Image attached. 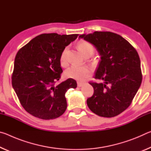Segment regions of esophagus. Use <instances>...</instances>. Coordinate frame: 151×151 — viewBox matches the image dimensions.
<instances>
[{"instance_id": "1", "label": "esophagus", "mask_w": 151, "mask_h": 151, "mask_svg": "<svg viewBox=\"0 0 151 151\" xmlns=\"http://www.w3.org/2000/svg\"><path fill=\"white\" fill-rule=\"evenodd\" d=\"M83 83H81V82H77V85H78V87H81L83 85Z\"/></svg>"}]
</instances>
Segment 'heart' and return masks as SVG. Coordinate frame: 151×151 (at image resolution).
<instances>
[{
    "mask_svg": "<svg viewBox=\"0 0 151 151\" xmlns=\"http://www.w3.org/2000/svg\"><path fill=\"white\" fill-rule=\"evenodd\" d=\"M78 49L80 50L82 54L85 56L88 54H92L94 52V47L91 43L85 40H81L78 43ZM66 52L67 48H65L61 53L60 57V64L61 66L66 65ZM91 74V69L86 66H76L73 65L68 67L65 71V76L66 78H73L77 81H83L88 77Z\"/></svg>",
    "mask_w": 151,
    "mask_h": 151,
    "instance_id": "b5f03b06",
    "label": "heart"
}]
</instances>
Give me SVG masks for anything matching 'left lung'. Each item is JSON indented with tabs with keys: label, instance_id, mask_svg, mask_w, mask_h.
<instances>
[{
	"label": "left lung",
	"instance_id": "1",
	"mask_svg": "<svg viewBox=\"0 0 151 151\" xmlns=\"http://www.w3.org/2000/svg\"><path fill=\"white\" fill-rule=\"evenodd\" d=\"M79 37L93 45L101 56L94 78L103 83H90L94 94L86 101L88 108L100 116L118 115L130 106L141 85L138 52L116 33L96 31Z\"/></svg>",
	"mask_w": 151,
	"mask_h": 151
}]
</instances>
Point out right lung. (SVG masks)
I'll return each instance as SVG.
<instances>
[{
	"label": "right lung",
	"instance_id": "obj_1",
	"mask_svg": "<svg viewBox=\"0 0 151 151\" xmlns=\"http://www.w3.org/2000/svg\"><path fill=\"white\" fill-rule=\"evenodd\" d=\"M77 34L57 33L37 36L18 51L14 59L12 85L25 111L40 119L58 118L65 112V93L77 86L68 78L55 86L63 69L60 57Z\"/></svg>",
	"mask_w": 151,
	"mask_h": 151
}]
</instances>
